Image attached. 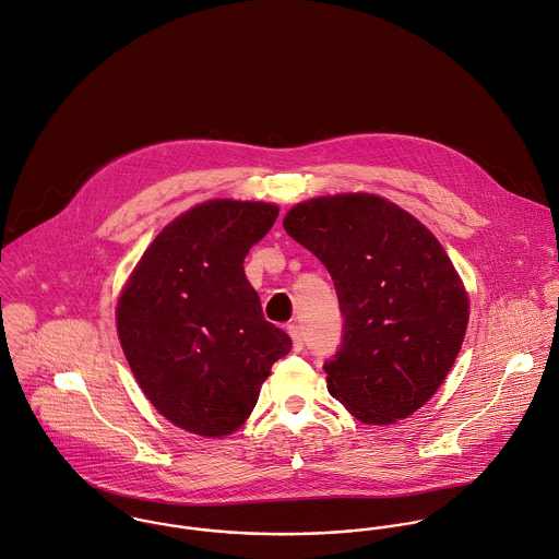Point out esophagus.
Returning <instances> with one entry per match:
<instances>
[{
  "label": "esophagus",
  "mask_w": 559,
  "mask_h": 559,
  "mask_svg": "<svg viewBox=\"0 0 559 559\" xmlns=\"http://www.w3.org/2000/svg\"><path fill=\"white\" fill-rule=\"evenodd\" d=\"M287 333H289V337H292L294 350L300 353V350H302V331H300V326H298V324H289V326H287Z\"/></svg>",
  "instance_id": "34e87169"
}]
</instances>
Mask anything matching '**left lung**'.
Returning <instances> with one entry per match:
<instances>
[{
	"mask_svg": "<svg viewBox=\"0 0 559 559\" xmlns=\"http://www.w3.org/2000/svg\"><path fill=\"white\" fill-rule=\"evenodd\" d=\"M283 228L335 281L344 342L324 364L331 396L366 425L418 412L449 377L471 318L464 281L438 237L366 191L298 202Z\"/></svg>",
	"mask_w": 559,
	"mask_h": 559,
	"instance_id": "left-lung-1",
	"label": "left lung"
}]
</instances>
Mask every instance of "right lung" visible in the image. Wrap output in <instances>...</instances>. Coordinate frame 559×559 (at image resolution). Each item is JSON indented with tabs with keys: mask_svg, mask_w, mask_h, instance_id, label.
Here are the masks:
<instances>
[{
	"mask_svg": "<svg viewBox=\"0 0 559 559\" xmlns=\"http://www.w3.org/2000/svg\"><path fill=\"white\" fill-rule=\"evenodd\" d=\"M276 217L272 202H200L152 239L119 292L121 350L145 399L178 429L202 438L241 429L274 361L292 350L243 272Z\"/></svg>",
	"mask_w": 559,
	"mask_h": 559,
	"instance_id": "add662e5",
	"label": "right lung"
}]
</instances>
